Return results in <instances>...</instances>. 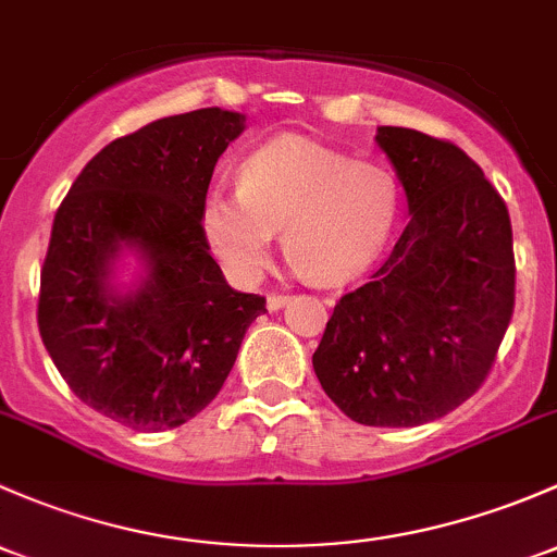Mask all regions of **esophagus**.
I'll use <instances>...</instances> for the list:
<instances>
[{
    "mask_svg": "<svg viewBox=\"0 0 557 557\" xmlns=\"http://www.w3.org/2000/svg\"><path fill=\"white\" fill-rule=\"evenodd\" d=\"M289 300V295H268V311H281Z\"/></svg>",
    "mask_w": 557,
    "mask_h": 557,
    "instance_id": "1",
    "label": "esophagus"
}]
</instances>
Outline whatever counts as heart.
Wrapping results in <instances>:
<instances>
[{
    "label": "heart",
    "instance_id": "heart-1",
    "mask_svg": "<svg viewBox=\"0 0 557 557\" xmlns=\"http://www.w3.org/2000/svg\"><path fill=\"white\" fill-rule=\"evenodd\" d=\"M403 209L397 176L302 136H278L238 169V193H209L200 233L222 271L255 284L281 233L313 284H346L383 255Z\"/></svg>",
    "mask_w": 557,
    "mask_h": 557
}]
</instances>
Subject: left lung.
<instances>
[{
	"label": "left lung",
	"instance_id": "1",
	"mask_svg": "<svg viewBox=\"0 0 557 557\" xmlns=\"http://www.w3.org/2000/svg\"><path fill=\"white\" fill-rule=\"evenodd\" d=\"M377 147L407 198L388 260L326 321L313 370L364 426H421L488 375L515 308L512 225L502 195L456 145L381 125Z\"/></svg>",
	"mask_w": 557,
	"mask_h": 557
}]
</instances>
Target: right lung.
I'll return each instance as SVG.
<instances>
[{
	"instance_id": "obj_1",
	"label": "right lung",
	"mask_w": 557,
	"mask_h": 557,
	"mask_svg": "<svg viewBox=\"0 0 557 557\" xmlns=\"http://www.w3.org/2000/svg\"><path fill=\"white\" fill-rule=\"evenodd\" d=\"M244 128L220 107L154 120L96 154L55 211L39 335L69 388L134 432L198 416L265 313V297L227 284L200 233L216 160ZM128 250L143 273L117 287Z\"/></svg>"
}]
</instances>
